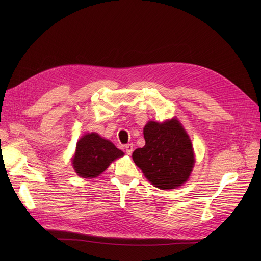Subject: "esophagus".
<instances>
[{
	"mask_svg": "<svg viewBox=\"0 0 261 261\" xmlns=\"http://www.w3.org/2000/svg\"><path fill=\"white\" fill-rule=\"evenodd\" d=\"M125 150H126V153L130 155V154L132 153V151H133V145H132V144L126 145V146H125Z\"/></svg>",
	"mask_w": 261,
	"mask_h": 261,
	"instance_id": "1",
	"label": "esophagus"
}]
</instances>
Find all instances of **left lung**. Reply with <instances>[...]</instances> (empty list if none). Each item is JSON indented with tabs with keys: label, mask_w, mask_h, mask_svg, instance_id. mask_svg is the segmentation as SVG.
Instances as JSON below:
<instances>
[{
	"label": "left lung",
	"mask_w": 261,
	"mask_h": 261,
	"mask_svg": "<svg viewBox=\"0 0 261 261\" xmlns=\"http://www.w3.org/2000/svg\"><path fill=\"white\" fill-rule=\"evenodd\" d=\"M144 138L145 146L134 150L132 158L146 179L163 190L182 186L195 165L194 148L182 123L176 118L148 121Z\"/></svg>",
	"instance_id": "1"
}]
</instances>
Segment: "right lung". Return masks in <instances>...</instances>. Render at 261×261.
Masks as SVG:
<instances>
[{"mask_svg": "<svg viewBox=\"0 0 261 261\" xmlns=\"http://www.w3.org/2000/svg\"><path fill=\"white\" fill-rule=\"evenodd\" d=\"M123 156L121 150L97 133H87L77 142L72 165L76 173L92 179L103 172L114 160Z\"/></svg>", "mask_w": 261, "mask_h": 261, "instance_id": "1", "label": "right lung"}]
</instances>
